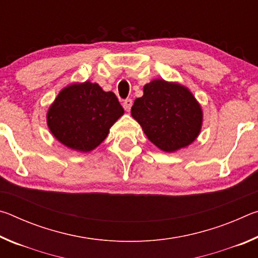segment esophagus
Returning <instances> with one entry per match:
<instances>
[{"instance_id": "34e87169", "label": "esophagus", "mask_w": 258, "mask_h": 258, "mask_svg": "<svg viewBox=\"0 0 258 258\" xmlns=\"http://www.w3.org/2000/svg\"><path fill=\"white\" fill-rule=\"evenodd\" d=\"M132 104H133L132 99H126V100H124V102H123V107H124L126 111H130L131 108H132Z\"/></svg>"}]
</instances>
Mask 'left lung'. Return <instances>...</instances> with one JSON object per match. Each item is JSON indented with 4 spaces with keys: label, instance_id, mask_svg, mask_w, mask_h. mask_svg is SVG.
I'll use <instances>...</instances> for the list:
<instances>
[{
    "label": "left lung",
    "instance_id": "left-lung-1",
    "mask_svg": "<svg viewBox=\"0 0 258 258\" xmlns=\"http://www.w3.org/2000/svg\"><path fill=\"white\" fill-rule=\"evenodd\" d=\"M131 113L148 139L166 152L194 142L203 123L202 108L190 91L164 80L145 85L143 95L135 99Z\"/></svg>",
    "mask_w": 258,
    "mask_h": 258
}]
</instances>
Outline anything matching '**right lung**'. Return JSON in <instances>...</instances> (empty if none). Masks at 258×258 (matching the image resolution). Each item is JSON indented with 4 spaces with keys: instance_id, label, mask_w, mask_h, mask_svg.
I'll list each match as a JSON object with an SVG mask.
<instances>
[{
    "instance_id": "right-lung-1",
    "label": "right lung",
    "mask_w": 258,
    "mask_h": 258,
    "mask_svg": "<svg viewBox=\"0 0 258 258\" xmlns=\"http://www.w3.org/2000/svg\"><path fill=\"white\" fill-rule=\"evenodd\" d=\"M123 113L115 93L85 82L61 91L47 112V125L62 145L87 152L107 138L109 128Z\"/></svg>"
}]
</instances>
